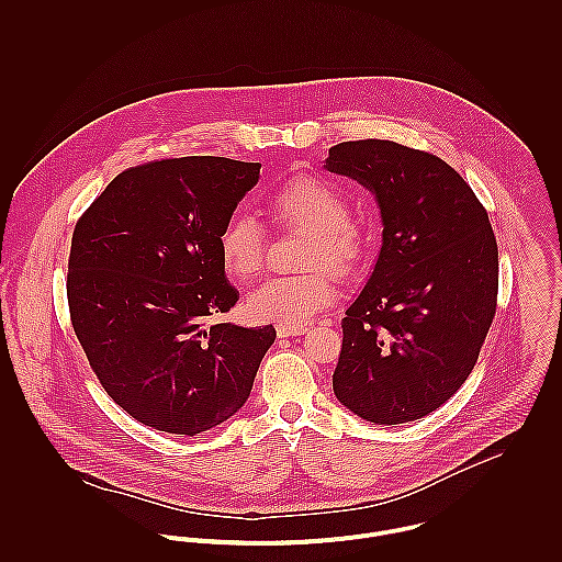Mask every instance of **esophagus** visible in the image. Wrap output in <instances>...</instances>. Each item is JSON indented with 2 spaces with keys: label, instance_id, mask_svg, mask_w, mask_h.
Returning a JSON list of instances; mask_svg holds the SVG:
<instances>
[{
  "label": "esophagus",
  "instance_id": "34e87169",
  "mask_svg": "<svg viewBox=\"0 0 562 562\" xmlns=\"http://www.w3.org/2000/svg\"><path fill=\"white\" fill-rule=\"evenodd\" d=\"M305 333H307V326H283V324L277 326L279 337H296V335H305Z\"/></svg>",
  "mask_w": 562,
  "mask_h": 562
}]
</instances>
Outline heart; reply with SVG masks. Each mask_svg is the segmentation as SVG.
I'll list each match as a JSON object with an SVG mask.
<instances>
[{
  "label": "heart",
  "instance_id": "b5f03b06",
  "mask_svg": "<svg viewBox=\"0 0 562 562\" xmlns=\"http://www.w3.org/2000/svg\"><path fill=\"white\" fill-rule=\"evenodd\" d=\"M274 218L310 234L305 268L326 266L335 274H350L366 255V234L350 218L346 199L318 177L288 181L270 201ZM221 261L229 277L250 279L263 261V229L250 214H236L218 238ZM335 285L324 270L296 277H272L255 288L244 312L257 322L303 326L335 303Z\"/></svg>",
  "mask_w": 562,
  "mask_h": 562
}]
</instances>
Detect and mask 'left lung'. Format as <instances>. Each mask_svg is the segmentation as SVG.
Segmentation results:
<instances>
[{"mask_svg":"<svg viewBox=\"0 0 562 562\" xmlns=\"http://www.w3.org/2000/svg\"><path fill=\"white\" fill-rule=\"evenodd\" d=\"M324 168L368 188L383 246L341 321L337 401L374 424L419 419L468 381L495 316L497 241L465 179L394 140L328 149Z\"/></svg>","mask_w":562,"mask_h":562,"instance_id":"left-lung-1","label":"left lung"}]
</instances>
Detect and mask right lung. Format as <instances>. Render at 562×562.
<instances>
[{
	"instance_id": "1",
	"label": "right lung",
	"mask_w": 562,
	"mask_h": 562,
	"mask_svg": "<svg viewBox=\"0 0 562 562\" xmlns=\"http://www.w3.org/2000/svg\"><path fill=\"white\" fill-rule=\"evenodd\" d=\"M259 161H149L116 175L71 240L67 296L92 372L123 411L172 435L244 406L277 330L210 322L238 303L218 238Z\"/></svg>"
}]
</instances>
